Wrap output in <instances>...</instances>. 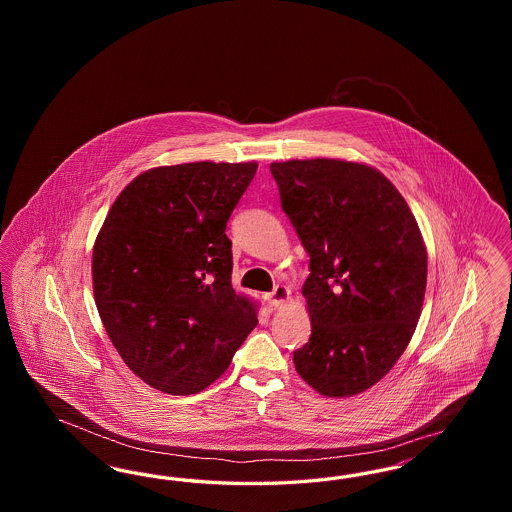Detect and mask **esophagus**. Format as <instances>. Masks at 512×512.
<instances>
[{"label": "esophagus", "mask_w": 512, "mask_h": 512, "mask_svg": "<svg viewBox=\"0 0 512 512\" xmlns=\"http://www.w3.org/2000/svg\"><path fill=\"white\" fill-rule=\"evenodd\" d=\"M290 297H292V290H290L288 286H284V284H278V286L267 295L268 305H272V307H282L284 303L290 301Z\"/></svg>", "instance_id": "34e87169"}]
</instances>
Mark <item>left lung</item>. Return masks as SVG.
Returning a JSON list of instances; mask_svg holds the SVG:
<instances>
[{
    "mask_svg": "<svg viewBox=\"0 0 512 512\" xmlns=\"http://www.w3.org/2000/svg\"><path fill=\"white\" fill-rule=\"evenodd\" d=\"M282 209L307 249L311 338L293 353L326 397L380 382L413 338L428 253L407 201L376 169L341 159L272 163Z\"/></svg>",
    "mask_w": 512,
    "mask_h": 512,
    "instance_id": "obj_1",
    "label": "left lung"
}]
</instances>
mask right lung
I'll use <instances>...</instances> for the list:
<instances>
[{
  "mask_svg": "<svg viewBox=\"0 0 512 512\" xmlns=\"http://www.w3.org/2000/svg\"><path fill=\"white\" fill-rule=\"evenodd\" d=\"M257 163H184L136 176L99 230L92 280L122 361L155 390L190 395L228 368L257 326L232 288L226 222Z\"/></svg>",
  "mask_w": 512,
  "mask_h": 512,
  "instance_id": "add662e5",
  "label": "right lung"
}]
</instances>
